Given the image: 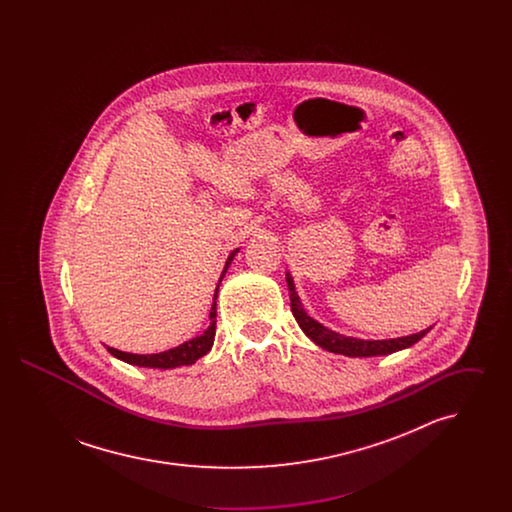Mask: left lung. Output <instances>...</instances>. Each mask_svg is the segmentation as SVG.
<instances>
[{
	"instance_id": "1",
	"label": "left lung",
	"mask_w": 512,
	"mask_h": 512,
	"mask_svg": "<svg viewBox=\"0 0 512 512\" xmlns=\"http://www.w3.org/2000/svg\"><path fill=\"white\" fill-rule=\"evenodd\" d=\"M286 282H288V292H290V301H292V313L297 324L301 326V330L315 341L317 345H320L322 349L326 351H332V353H341V355H347V357H374V355H390L395 353L399 349H405V347H411L413 343L424 338L426 332L430 330H422L418 334L413 336H403V338H395V340H357V338H345L338 332H332L328 328H324L320 322H317L315 318L309 317L303 307H301V301L295 293L293 288V280L290 278V274L286 276Z\"/></svg>"
}]
</instances>
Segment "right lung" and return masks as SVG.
Listing matches in <instances>:
<instances>
[{
  "label": "right lung",
  "mask_w": 512,
  "mask_h": 512,
  "mask_svg": "<svg viewBox=\"0 0 512 512\" xmlns=\"http://www.w3.org/2000/svg\"><path fill=\"white\" fill-rule=\"evenodd\" d=\"M234 255H236V251L228 257L226 267H224L222 274H220V280H222L226 268L230 267ZM217 293H219V286L215 290L213 305H211V315H209L211 326L205 330V334L197 336L194 340L186 341V343H182V345H178L174 349L163 351V353H155V355H134V353H124V351H119V349H113V347H107V351L113 357L121 359V361L128 363V365L147 366V368H174V366L192 365L199 357L209 353V349H211V345L215 341V332H217V320H215L217 318Z\"/></svg>",
  "instance_id": "1"
}]
</instances>
